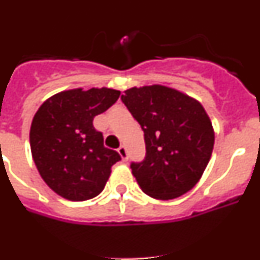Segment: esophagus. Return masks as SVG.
Instances as JSON below:
<instances>
[{
	"label": "esophagus",
	"mask_w": 260,
	"mask_h": 260,
	"mask_svg": "<svg viewBox=\"0 0 260 260\" xmlns=\"http://www.w3.org/2000/svg\"><path fill=\"white\" fill-rule=\"evenodd\" d=\"M118 153L121 155V157H122L123 161H126L127 160V150H126L125 146H121L118 148Z\"/></svg>",
	"instance_id": "34e87169"
}]
</instances>
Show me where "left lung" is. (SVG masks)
Returning <instances> with one entry per match:
<instances>
[{
  "instance_id": "8db88e82",
  "label": "left lung",
  "mask_w": 260,
  "mask_h": 260,
  "mask_svg": "<svg viewBox=\"0 0 260 260\" xmlns=\"http://www.w3.org/2000/svg\"><path fill=\"white\" fill-rule=\"evenodd\" d=\"M121 100L144 132L146 157L130 165L143 192L169 201L191 190L215 143L212 123L201 103L160 84L126 89Z\"/></svg>"
}]
</instances>
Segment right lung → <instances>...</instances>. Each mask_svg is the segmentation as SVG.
<instances>
[{
	"mask_svg": "<svg viewBox=\"0 0 260 260\" xmlns=\"http://www.w3.org/2000/svg\"><path fill=\"white\" fill-rule=\"evenodd\" d=\"M112 88L68 89L45 100L34 116L29 144L44 182L62 198L82 202L104 190L110 168L121 160L104 147L93 118L118 100Z\"/></svg>",
	"mask_w": 260,
	"mask_h": 260,
	"instance_id": "add662e5",
	"label": "right lung"
}]
</instances>
